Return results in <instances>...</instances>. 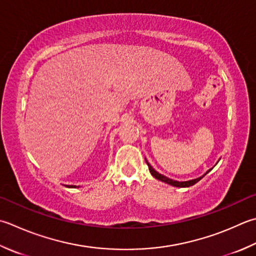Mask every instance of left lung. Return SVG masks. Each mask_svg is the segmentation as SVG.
Instances as JSON below:
<instances>
[{"instance_id":"8db88e82","label":"left lung","mask_w":256,"mask_h":256,"mask_svg":"<svg viewBox=\"0 0 256 256\" xmlns=\"http://www.w3.org/2000/svg\"><path fill=\"white\" fill-rule=\"evenodd\" d=\"M145 162H146V164H148V170H150V173H151L155 178L160 180V181H162V182H164V183H168V184H170V185H172V186H176V188H188V186H192V185H194L195 183H198V182L200 181V180L204 178V175H206V174L212 170V168L208 170V171L206 173H205V174L203 175V176H200V178H194V180H190V181L178 182V181H174V180H172V178H166V176H164V175L160 174L158 172L155 171V170L151 166V164H150V163L146 161V158H145Z\"/></svg>"}]
</instances>
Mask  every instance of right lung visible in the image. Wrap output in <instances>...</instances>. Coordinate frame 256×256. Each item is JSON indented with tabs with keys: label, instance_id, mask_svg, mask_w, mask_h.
Masks as SVG:
<instances>
[{
	"label": "right lung",
	"instance_id": "right-lung-1",
	"mask_svg": "<svg viewBox=\"0 0 256 256\" xmlns=\"http://www.w3.org/2000/svg\"><path fill=\"white\" fill-rule=\"evenodd\" d=\"M65 186L66 188H78V186H75V185H65Z\"/></svg>",
	"mask_w": 256,
	"mask_h": 256
}]
</instances>
